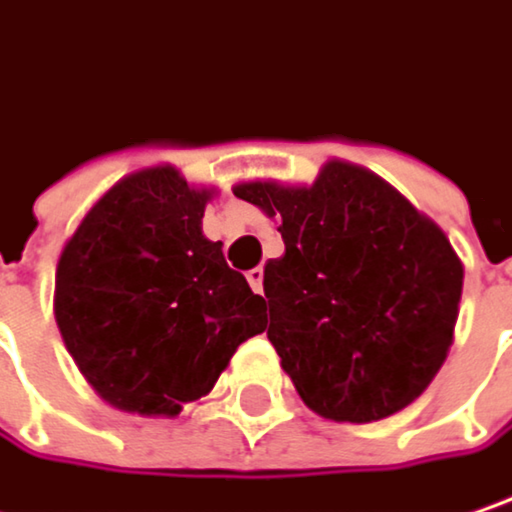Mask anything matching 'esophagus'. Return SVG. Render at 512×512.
Wrapping results in <instances>:
<instances>
[{
	"label": "esophagus",
	"instance_id": "1",
	"mask_svg": "<svg viewBox=\"0 0 512 512\" xmlns=\"http://www.w3.org/2000/svg\"><path fill=\"white\" fill-rule=\"evenodd\" d=\"M246 281H249V286H252L257 295H260V292H263V269H260V266L249 269V272H246Z\"/></svg>",
	"mask_w": 512,
	"mask_h": 512
}]
</instances>
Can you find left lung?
<instances>
[{
	"mask_svg": "<svg viewBox=\"0 0 512 512\" xmlns=\"http://www.w3.org/2000/svg\"><path fill=\"white\" fill-rule=\"evenodd\" d=\"M234 196L281 217L266 263L269 342L295 391L336 423L414 403L440 371L464 289L446 234L365 167L327 162L310 188L243 182Z\"/></svg>",
	"mask_w": 512,
	"mask_h": 512,
	"instance_id": "1",
	"label": "left lung"
}]
</instances>
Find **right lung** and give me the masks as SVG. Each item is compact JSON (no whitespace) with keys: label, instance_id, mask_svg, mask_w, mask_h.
<instances>
[{"label":"right lung","instance_id":"obj_1","mask_svg":"<svg viewBox=\"0 0 512 512\" xmlns=\"http://www.w3.org/2000/svg\"><path fill=\"white\" fill-rule=\"evenodd\" d=\"M208 199L176 167H144L115 182L63 246L54 318L112 408L176 417L266 330V301L202 234Z\"/></svg>","mask_w":512,"mask_h":512}]
</instances>
